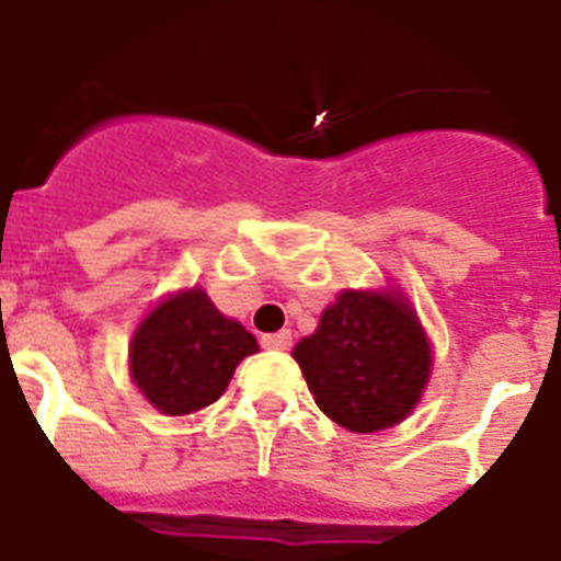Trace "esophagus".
<instances>
[{
	"label": "esophagus",
	"instance_id": "esophagus-1",
	"mask_svg": "<svg viewBox=\"0 0 561 561\" xmlns=\"http://www.w3.org/2000/svg\"><path fill=\"white\" fill-rule=\"evenodd\" d=\"M264 350H290V332H276V334H262Z\"/></svg>",
	"mask_w": 561,
	"mask_h": 561
}]
</instances>
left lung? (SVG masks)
I'll list each match as a JSON object with an SVG mask.
<instances>
[{
	"label": "left lung",
	"instance_id": "8db88e82",
	"mask_svg": "<svg viewBox=\"0 0 561 561\" xmlns=\"http://www.w3.org/2000/svg\"><path fill=\"white\" fill-rule=\"evenodd\" d=\"M317 408L337 425L373 434L408 416L431 375L416 314L390 294L346 290L294 350Z\"/></svg>",
	"mask_w": 561,
	"mask_h": 561
}]
</instances>
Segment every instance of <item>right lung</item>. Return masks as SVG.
Listing matches in <instances>:
<instances>
[{
	"mask_svg": "<svg viewBox=\"0 0 561 561\" xmlns=\"http://www.w3.org/2000/svg\"><path fill=\"white\" fill-rule=\"evenodd\" d=\"M259 343L227 320L203 290L174 294L153 308L130 343V373L153 408L183 416L218 401L241 358Z\"/></svg>",
	"mask_w": 561,
	"mask_h": 561,
	"instance_id": "1",
	"label": "right lung"
}]
</instances>
